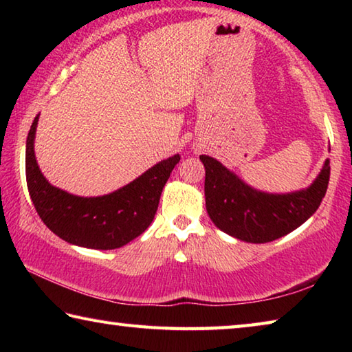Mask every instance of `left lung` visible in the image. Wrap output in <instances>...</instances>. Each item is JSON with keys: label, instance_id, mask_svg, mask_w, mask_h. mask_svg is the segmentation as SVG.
I'll return each instance as SVG.
<instances>
[{"label": "left lung", "instance_id": "obj_1", "mask_svg": "<svg viewBox=\"0 0 352 352\" xmlns=\"http://www.w3.org/2000/svg\"><path fill=\"white\" fill-rule=\"evenodd\" d=\"M200 160L205 166L208 216L223 233L250 243L272 242L305 223L318 210L331 174L326 160L311 186L273 194L250 186L210 155H200Z\"/></svg>", "mask_w": 352, "mask_h": 352}]
</instances>
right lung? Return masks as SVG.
Segmentation results:
<instances>
[{
    "mask_svg": "<svg viewBox=\"0 0 352 352\" xmlns=\"http://www.w3.org/2000/svg\"><path fill=\"white\" fill-rule=\"evenodd\" d=\"M38 116H35L26 140V182L35 210L47 228L65 242L94 250L124 247L144 233L180 155L157 163L110 194L80 197L52 186L41 174L34 151Z\"/></svg>",
    "mask_w": 352,
    "mask_h": 352,
    "instance_id": "add662e5",
    "label": "right lung"
}]
</instances>
